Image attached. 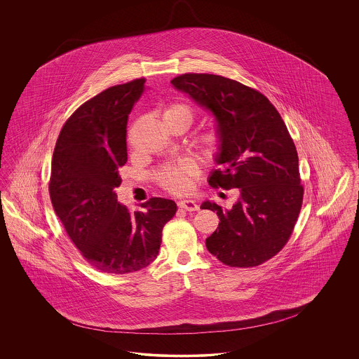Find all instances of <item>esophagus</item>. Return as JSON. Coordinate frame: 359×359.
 Here are the masks:
<instances>
[{"mask_svg": "<svg viewBox=\"0 0 359 359\" xmlns=\"http://www.w3.org/2000/svg\"><path fill=\"white\" fill-rule=\"evenodd\" d=\"M179 208L182 210H187V211H198L199 210V205H196L195 201H191V199H186V201H180L179 203Z\"/></svg>", "mask_w": 359, "mask_h": 359, "instance_id": "1", "label": "esophagus"}]
</instances>
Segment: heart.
<instances>
[{
	"instance_id": "heart-1",
	"label": "heart",
	"mask_w": 359,
	"mask_h": 359,
	"mask_svg": "<svg viewBox=\"0 0 359 359\" xmlns=\"http://www.w3.org/2000/svg\"><path fill=\"white\" fill-rule=\"evenodd\" d=\"M194 110L186 103L175 102L168 104L164 110V120H182L188 125L194 120ZM198 147L201 154L207 160L215 158L222 149V136L218 130L210 129L205 130L198 138ZM198 175V167L192 160H182L173 165H164L158 168L154 177L157 183L171 194H184L187 192L192 180Z\"/></svg>"
}]
</instances>
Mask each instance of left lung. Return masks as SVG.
<instances>
[{"mask_svg":"<svg viewBox=\"0 0 359 359\" xmlns=\"http://www.w3.org/2000/svg\"><path fill=\"white\" fill-rule=\"evenodd\" d=\"M175 88L210 110L218 122L222 167L211 172L214 188H238L231 210L217 211L218 229L205 239L212 256L233 268H253L276 256L288 242L302 210L299 157L290 132L271 101L249 86L214 74H183Z\"/></svg>","mask_w":359,"mask_h":359,"instance_id":"1","label":"left lung"}]
</instances>
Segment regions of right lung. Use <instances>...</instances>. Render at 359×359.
<instances>
[{"instance_id":"add662e5","label":"right lung","mask_w":359,"mask_h":359,"mask_svg":"<svg viewBox=\"0 0 359 359\" xmlns=\"http://www.w3.org/2000/svg\"><path fill=\"white\" fill-rule=\"evenodd\" d=\"M145 79L106 88L66 121L52 157L50 196L69 239L103 273L141 271L158 255L176 203L151 198L130 212L117 202L118 170L128 161L126 123Z\"/></svg>"}]
</instances>
